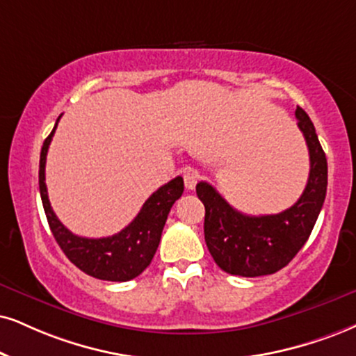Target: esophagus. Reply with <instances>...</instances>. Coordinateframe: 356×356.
I'll use <instances>...</instances> for the list:
<instances>
[{
	"instance_id": "34e87169",
	"label": "esophagus",
	"mask_w": 356,
	"mask_h": 356,
	"mask_svg": "<svg viewBox=\"0 0 356 356\" xmlns=\"http://www.w3.org/2000/svg\"><path fill=\"white\" fill-rule=\"evenodd\" d=\"M183 179H185L186 190H195L196 183H198V171L193 168L183 170Z\"/></svg>"
}]
</instances>
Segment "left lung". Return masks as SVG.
<instances>
[{"label":"left lung","instance_id":"left-lung-1","mask_svg":"<svg viewBox=\"0 0 356 356\" xmlns=\"http://www.w3.org/2000/svg\"><path fill=\"white\" fill-rule=\"evenodd\" d=\"M297 125L309 147V181L296 204L279 214L249 216L234 209L209 183L196 195L204 204V241L222 270L243 277L274 274L289 264L307 243L327 195V158L315 127L297 107Z\"/></svg>","mask_w":356,"mask_h":356}]
</instances>
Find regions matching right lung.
Masks as SVG:
<instances>
[{
    "mask_svg": "<svg viewBox=\"0 0 356 356\" xmlns=\"http://www.w3.org/2000/svg\"><path fill=\"white\" fill-rule=\"evenodd\" d=\"M57 122L49 137L44 140L41 158H39V193H41L44 213H46L52 236L69 261L92 277L112 280V282H127V280L135 279L150 266L155 256L171 206L185 190L183 178L177 177L158 188L150 198L145 201L137 218L117 234L99 239L72 234L57 219L47 198L46 156Z\"/></svg>",
    "mask_w": 356,
    "mask_h": 356,
    "instance_id": "obj_1",
    "label": "right lung"
}]
</instances>
